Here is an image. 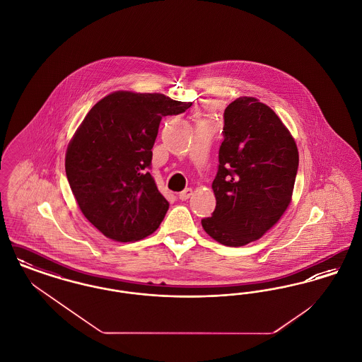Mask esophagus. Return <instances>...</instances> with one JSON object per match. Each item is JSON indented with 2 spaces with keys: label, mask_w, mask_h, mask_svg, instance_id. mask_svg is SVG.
<instances>
[{
  "label": "esophagus",
  "mask_w": 362,
  "mask_h": 362,
  "mask_svg": "<svg viewBox=\"0 0 362 362\" xmlns=\"http://www.w3.org/2000/svg\"><path fill=\"white\" fill-rule=\"evenodd\" d=\"M191 195H192V189H183L182 192H179V199L180 201H187Z\"/></svg>",
  "instance_id": "34e87169"
}]
</instances>
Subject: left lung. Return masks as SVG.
<instances>
[{
    "mask_svg": "<svg viewBox=\"0 0 362 362\" xmlns=\"http://www.w3.org/2000/svg\"><path fill=\"white\" fill-rule=\"evenodd\" d=\"M223 133L211 185L216 209L202 226L214 240L241 247L260 239L289 206L298 151L276 112L255 98L225 108Z\"/></svg>",
    "mask_w": 362,
    "mask_h": 362,
    "instance_id": "obj_1",
    "label": "left lung"
}]
</instances>
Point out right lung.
Here are the masks:
<instances>
[{"instance_id": "add662e5", "label": "right lung", "mask_w": 362, "mask_h": 362, "mask_svg": "<svg viewBox=\"0 0 362 362\" xmlns=\"http://www.w3.org/2000/svg\"><path fill=\"white\" fill-rule=\"evenodd\" d=\"M191 104L118 90L86 114L70 141L65 170L80 210L105 238L141 240L161 224L170 204L149 173L152 148L163 117Z\"/></svg>"}]
</instances>
